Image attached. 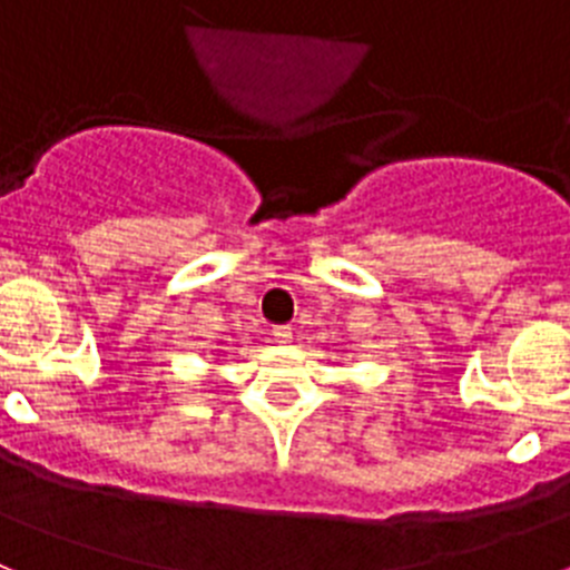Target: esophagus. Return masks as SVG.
<instances>
[{"mask_svg":"<svg viewBox=\"0 0 570 570\" xmlns=\"http://www.w3.org/2000/svg\"><path fill=\"white\" fill-rule=\"evenodd\" d=\"M274 340L279 342V345H288V342H294V328H288V325H276Z\"/></svg>","mask_w":570,"mask_h":570,"instance_id":"34e87169","label":"esophagus"}]
</instances>
